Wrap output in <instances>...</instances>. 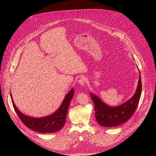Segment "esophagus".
Returning <instances> with one entry per match:
<instances>
[{"label":"esophagus","instance_id":"esophagus-1","mask_svg":"<svg viewBox=\"0 0 156 156\" xmlns=\"http://www.w3.org/2000/svg\"><path fill=\"white\" fill-rule=\"evenodd\" d=\"M86 80H87L86 78H85V76H82L80 78V80H78V83H79L81 86L83 87V86H85V85Z\"/></svg>","mask_w":156,"mask_h":156}]
</instances>
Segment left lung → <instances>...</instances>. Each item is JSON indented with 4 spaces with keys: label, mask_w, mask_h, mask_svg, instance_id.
I'll list each match as a JSON object with an SVG mask.
<instances>
[{
    "label": "left lung",
    "mask_w": 156,
    "mask_h": 156,
    "mask_svg": "<svg viewBox=\"0 0 156 156\" xmlns=\"http://www.w3.org/2000/svg\"><path fill=\"white\" fill-rule=\"evenodd\" d=\"M141 76L139 71L138 85L135 94L124 104L112 107L105 104L97 95L90 93V96L95 105V118L98 123L104 127H112L125 123L136 111L141 97Z\"/></svg>",
    "instance_id": "8db88e82"
}]
</instances>
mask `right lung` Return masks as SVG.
<instances>
[{
  "instance_id": "obj_1",
  "label": "right lung",
  "mask_w": 156,
  "mask_h": 156,
  "mask_svg": "<svg viewBox=\"0 0 156 156\" xmlns=\"http://www.w3.org/2000/svg\"><path fill=\"white\" fill-rule=\"evenodd\" d=\"M74 95V90L72 88L66 96L60 107L56 111L49 116L36 118L27 116L20 111L15 105L10 94L14 109L23 123L33 131L42 133H55L59 131L64 127L66 123L70 101Z\"/></svg>"
}]
</instances>
